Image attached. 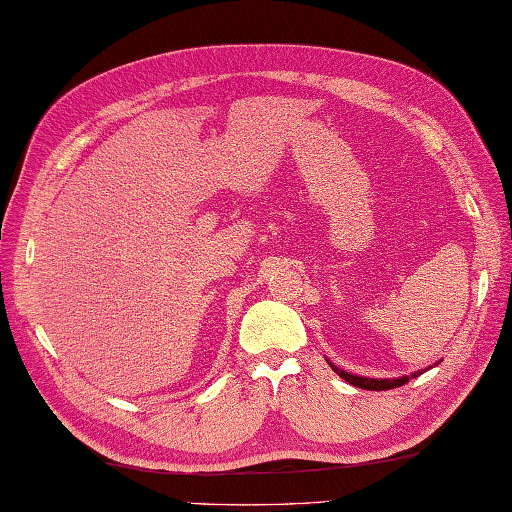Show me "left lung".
<instances>
[{
    "label": "left lung",
    "instance_id": "1",
    "mask_svg": "<svg viewBox=\"0 0 512 512\" xmlns=\"http://www.w3.org/2000/svg\"><path fill=\"white\" fill-rule=\"evenodd\" d=\"M329 365L331 368L344 378L346 383H350V385H355V387H359V389H368V391H385V389H393V387H402V385H406L411 381V378H417L419 374H424L422 370H417V372H413L411 376H398V378H368V376H357V374H350V372H346V370H339L335 363H331L329 361ZM435 365H439V361L435 363Z\"/></svg>",
    "mask_w": 512,
    "mask_h": 512
}]
</instances>
